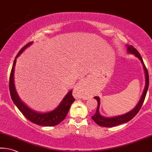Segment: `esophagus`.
I'll return each mask as SVG.
<instances>
[{
    "instance_id": "esophagus-1",
    "label": "esophagus",
    "mask_w": 152,
    "mask_h": 152,
    "mask_svg": "<svg viewBox=\"0 0 152 152\" xmlns=\"http://www.w3.org/2000/svg\"><path fill=\"white\" fill-rule=\"evenodd\" d=\"M76 88L80 91H82V92H85V93H88V88L86 86L85 80H81L79 82L78 85H76Z\"/></svg>"
}]
</instances>
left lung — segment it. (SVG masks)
<instances>
[{
  "label": "left lung",
  "instance_id": "1",
  "mask_svg": "<svg viewBox=\"0 0 152 152\" xmlns=\"http://www.w3.org/2000/svg\"><path fill=\"white\" fill-rule=\"evenodd\" d=\"M126 47H127V51H128L129 53H131L135 55L137 58L139 59V60L141 61L142 64H143V69H144V71H145V88H144L143 95H142L140 100H139V103H137V105H136L135 107H134V109H132L131 111H130V112H127L126 114L120 115H118V116L107 118L99 114L100 99L99 97H94L95 99H97L98 105H97V110H96L95 114L91 117V118H92L98 125H99L101 126L112 127V126H118V125L123 124V123H126V122L130 121L132 118H133L135 116L137 113L139 112V111L140 110L142 105H143V103L144 102V100H145L147 92H148V89L149 86V75H148V69H147L145 64L143 63V59H142L140 53L137 51V50L133 47V46L126 45Z\"/></svg>",
  "mask_w": 152,
  "mask_h": 152
}]
</instances>
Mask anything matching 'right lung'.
<instances>
[{"instance_id": "add662e5", "label": "right lung", "mask_w": 152, "mask_h": 152, "mask_svg": "<svg viewBox=\"0 0 152 152\" xmlns=\"http://www.w3.org/2000/svg\"><path fill=\"white\" fill-rule=\"evenodd\" d=\"M32 44V42H29L28 44L24 46L21 49L18 55H16L15 59L13 61V67H12L10 78H9V91L13 103L19 109V110L22 113L23 115L26 118L30 120L33 123L36 124L40 125L43 126H53L59 124L60 122L63 121L66 117L67 113L69 112V108L72 104L75 99L72 96V91H69L68 93L64 98L61 103L59 105L56 109L50 111L49 112L46 113H39L37 112L36 111L31 110L28 107L25 103L21 102L20 97H19L17 91L15 90V85H14V68H15L16 59L20 56V54L22 53L26 48L29 47L30 45Z\"/></svg>"}]
</instances>
